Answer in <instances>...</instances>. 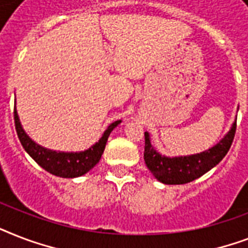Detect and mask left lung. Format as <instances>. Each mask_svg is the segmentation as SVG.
<instances>
[{"label":"left lung","mask_w":248,"mask_h":248,"mask_svg":"<svg viewBox=\"0 0 248 248\" xmlns=\"http://www.w3.org/2000/svg\"><path fill=\"white\" fill-rule=\"evenodd\" d=\"M237 118L232 124L231 130L224 135L219 143L206 151L189 155L167 157L161 155L151 141L149 132H145V147H144V161L153 176L158 181L167 185L186 184L214 169L229 151L234 139Z\"/></svg>","instance_id":"left-lung-1"}]
</instances>
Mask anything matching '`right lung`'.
<instances>
[{
    "label": "right lung",
    "instance_id": "add662e5",
    "mask_svg": "<svg viewBox=\"0 0 248 248\" xmlns=\"http://www.w3.org/2000/svg\"><path fill=\"white\" fill-rule=\"evenodd\" d=\"M14 120H15L17 138L20 140L24 151L47 172L52 173L55 176L67 177V179L82 176L100 161L110 132L113 131V128H116L122 122L120 120L109 124L99 141L91 145L89 149L81 152H60L42 147L29 138L28 134L21 126V122L17 116L16 107L14 109Z\"/></svg>",
    "mask_w": 248,
    "mask_h": 248
}]
</instances>
